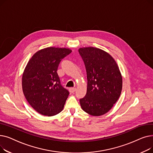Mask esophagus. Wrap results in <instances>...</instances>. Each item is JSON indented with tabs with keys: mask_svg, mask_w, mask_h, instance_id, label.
I'll use <instances>...</instances> for the list:
<instances>
[{
	"mask_svg": "<svg viewBox=\"0 0 153 153\" xmlns=\"http://www.w3.org/2000/svg\"><path fill=\"white\" fill-rule=\"evenodd\" d=\"M76 90V87H72V88H70L69 89V92L71 93H74Z\"/></svg>",
	"mask_w": 153,
	"mask_h": 153,
	"instance_id": "34e87169",
	"label": "esophagus"
}]
</instances>
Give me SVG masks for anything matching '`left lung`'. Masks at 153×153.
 <instances>
[{
    "label": "left lung",
    "mask_w": 153,
    "mask_h": 153,
    "mask_svg": "<svg viewBox=\"0 0 153 153\" xmlns=\"http://www.w3.org/2000/svg\"><path fill=\"white\" fill-rule=\"evenodd\" d=\"M87 72L85 97L80 99L82 110L92 116L105 114L119 99L122 89V76L112 56L99 48L79 49Z\"/></svg>",
    "instance_id": "1"
}]
</instances>
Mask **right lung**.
<instances>
[{
  "mask_svg": "<svg viewBox=\"0 0 153 153\" xmlns=\"http://www.w3.org/2000/svg\"><path fill=\"white\" fill-rule=\"evenodd\" d=\"M66 48L48 47L36 52L22 76V89L29 103L39 114L48 117L62 110L69 94L57 73L61 59L71 53Z\"/></svg>",
  "mask_w": 153,
  "mask_h": 153,
  "instance_id": "right-lung-1",
  "label": "right lung"
}]
</instances>
